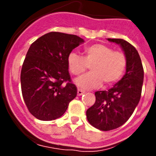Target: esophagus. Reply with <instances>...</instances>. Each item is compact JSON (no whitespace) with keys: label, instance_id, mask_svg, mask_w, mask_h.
Masks as SVG:
<instances>
[{"label":"esophagus","instance_id":"obj_1","mask_svg":"<svg viewBox=\"0 0 156 156\" xmlns=\"http://www.w3.org/2000/svg\"><path fill=\"white\" fill-rule=\"evenodd\" d=\"M83 94H84V91L81 90V89H78V90H77V95H78V96H81V95Z\"/></svg>","mask_w":156,"mask_h":156}]
</instances>
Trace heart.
I'll return each instance as SVG.
<instances>
[{
	"label": "heart",
	"mask_w": 156,
	"mask_h": 156,
	"mask_svg": "<svg viewBox=\"0 0 156 156\" xmlns=\"http://www.w3.org/2000/svg\"><path fill=\"white\" fill-rule=\"evenodd\" d=\"M83 58L75 52L67 57V66L74 76H80L90 66V73L76 80L83 89H92L100 86L116 83L124 73L126 67V57L120 51H113L112 48L102 44H95L84 49Z\"/></svg>",
	"instance_id": "b5f03b06"
}]
</instances>
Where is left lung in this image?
Listing matches in <instances>:
<instances>
[{"instance_id": "8db88e82", "label": "left lung", "mask_w": 156, "mask_h": 156, "mask_svg": "<svg viewBox=\"0 0 156 156\" xmlns=\"http://www.w3.org/2000/svg\"><path fill=\"white\" fill-rule=\"evenodd\" d=\"M108 41L119 44L126 57V73L109 90L95 92L94 104L87 110V118L94 127L108 131L129 119L138 105L142 90L144 69L136 48L122 39Z\"/></svg>"}]
</instances>
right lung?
Masks as SVG:
<instances>
[{
  "instance_id": "add662e5",
  "label": "right lung",
  "mask_w": 156,
  "mask_h": 156,
  "mask_svg": "<svg viewBox=\"0 0 156 156\" xmlns=\"http://www.w3.org/2000/svg\"><path fill=\"white\" fill-rule=\"evenodd\" d=\"M84 42L78 36L51 32L34 41L21 71L24 101L37 119L50 121L61 117L77 94L71 83L67 57Z\"/></svg>"
}]
</instances>
